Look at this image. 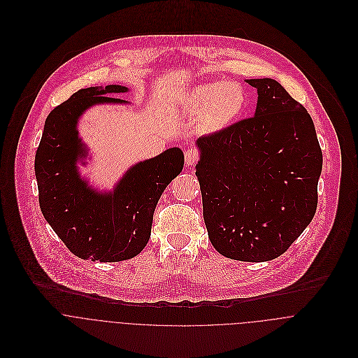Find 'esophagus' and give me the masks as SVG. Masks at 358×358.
<instances>
[{"label":"esophagus","mask_w":358,"mask_h":358,"mask_svg":"<svg viewBox=\"0 0 358 358\" xmlns=\"http://www.w3.org/2000/svg\"><path fill=\"white\" fill-rule=\"evenodd\" d=\"M200 158V153L196 149H187L185 152V161L187 165H194Z\"/></svg>","instance_id":"1"}]
</instances>
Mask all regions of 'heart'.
<instances>
[{
	"instance_id": "obj_1",
	"label": "heart",
	"mask_w": 358,
	"mask_h": 358,
	"mask_svg": "<svg viewBox=\"0 0 358 358\" xmlns=\"http://www.w3.org/2000/svg\"><path fill=\"white\" fill-rule=\"evenodd\" d=\"M245 102L244 88L233 81L199 85L185 99L190 114L201 115V124L206 132H217L229 127L243 113Z\"/></svg>"
}]
</instances>
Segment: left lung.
Masks as SVG:
<instances>
[{
    "label": "left lung",
    "mask_w": 358,
    "mask_h": 358,
    "mask_svg": "<svg viewBox=\"0 0 358 358\" xmlns=\"http://www.w3.org/2000/svg\"><path fill=\"white\" fill-rule=\"evenodd\" d=\"M257 90L255 115L197 141L196 175L208 237L243 262L282 255L317 209L322 153L313 120L275 80Z\"/></svg>",
    "instance_id": "8db88e82"
}]
</instances>
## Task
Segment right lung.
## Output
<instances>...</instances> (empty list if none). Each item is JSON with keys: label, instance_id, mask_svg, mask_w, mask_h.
<instances>
[{"label": "right lung", "instance_id": "add662e5", "mask_svg": "<svg viewBox=\"0 0 358 358\" xmlns=\"http://www.w3.org/2000/svg\"><path fill=\"white\" fill-rule=\"evenodd\" d=\"M127 87H91L73 94L45 120L34 171L40 208L53 231L74 255L99 262H121L146 247L157 203L185 164L179 148L131 166L115 189L101 193L81 179L77 159L87 155L77 131L80 115L99 103H127L107 98Z\"/></svg>", "mask_w": 358, "mask_h": 358}]
</instances>
